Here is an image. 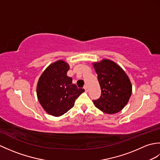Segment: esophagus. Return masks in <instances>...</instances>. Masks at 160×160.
<instances>
[{
  "instance_id": "34e87169",
  "label": "esophagus",
  "mask_w": 160,
  "mask_h": 160,
  "mask_svg": "<svg viewBox=\"0 0 160 160\" xmlns=\"http://www.w3.org/2000/svg\"><path fill=\"white\" fill-rule=\"evenodd\" d=\"M84 89H85V91H86V92H87V91H88V87H87V85H85V86L84 87Z\"/></svg>"
}]
</instances>
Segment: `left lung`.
I'll use <instances>...</instances> for the list:
<instances>
[{
  "label": "left lung",
  "mask_w": 160,
  "mask_h": 160,
  "mask_svg": "<svg viewBox=\"0 0 160 160\" xmlns=\"http://www.w3.org/2000/svg\"><path fill=\"white\" fill-rule=\"evenodd\" d=\"M101 89V96L93 100L98 109L105 113H118L128 103L132 84L124 71L113 61L103 59L93 62Z\"/></svg>",
  "instance_id": "obj_1"
}]
</instances>
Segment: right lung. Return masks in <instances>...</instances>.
Masks as SVG:
<instances>
[{"label":"right lung","instance_id":"right-lung-1","mask_svg":"<svg viewBox=\"0 0 160 160\" xmlns=\"http://www.w3.org/2000/svg\"><path fill=\"white\" fill-rule=\"evenodd\" d=\"M69 65L60 60L50 64L40 76L36 87L40 104L47 113L62 115L74 106L75 101L84 91L72 83L67 76Z\"/></svg>","mask_w":160,"mask_h":160}]
</instances>
